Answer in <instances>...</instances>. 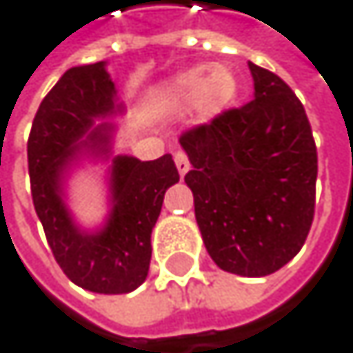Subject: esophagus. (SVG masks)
<instances>
[{
	"label": "esophagus",
	"mask_w": 353,
	"mask_h": 353,
	"mask_svg": "<svg viewBox=\"0 0 353 353\" xmlns=\"http://www.w3.org/2000/svg\"><path fill=\"white\" fill-rule=\"evenodd\" d=\"M174 164H176V170H179V174L181 176H185L187 172H189V158H187V154H183V152H176L174 154Z\"/></svg>",
	"instance_id": "esophagus-1"
}]
</instances>
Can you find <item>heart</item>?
<instances>
[{"mask_svg": "<svg viewBox=\"0 0 353 353\" xmlns=\"http://www.w3.org/2000/svg\"><path fill=\"white\" fill-rule=\"evenodd\" d=\"M235 93L237 79L231 68L193 66L166 81L154 93V101L168 112H183L191 103L201 120H210L231 103Z\"/></svg>", "mask_w": 353, "mask_h": 353, "instance_id": "obj_1", "label": "heart"}]
</instances>
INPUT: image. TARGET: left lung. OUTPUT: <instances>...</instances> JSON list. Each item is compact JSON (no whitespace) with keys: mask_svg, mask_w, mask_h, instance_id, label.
I'll return each mask as SVG.
<instances>
[{"mask_svg":"<svg viewBox=\"0 0 353 353\" xmlns=\"http://www.w3.org/2000/svg\"><path fill=\"white\" fill-rule=\"evenodd\" d=\"M254 99L181 137L195 220L218 268L266 276L303 245L319 158L305 110L274 72L250 62Z\"/></svg>","mask_w":353,"mask_h":353,"instance_id":"obj_1","label":"left lung"}]
</instances>
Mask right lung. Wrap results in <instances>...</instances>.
<instances>
[{
	"mask_svg": "<svg viewBox=\"0 0 353 353\" xmlns=\"http://www.w3.org/2000/svg\"><path fill=\"white\" fill-rule=\"evenodd\" d=\"M120 112L105 62L74 66L41 101L26 150L34 212L56 262L74 285L103 295L130 293L148 279L152 229L166 189L179 183L170 154L150 162L112 156L116 124L97 120ZM85 157L110 162V212L93 232L65 203V181Z\"/></svg>",
	"mask_w": 353,
	"mask_h": 353,
	"instance_id": "right-lung-1",
	"label": "right lung"
}]
</instances>
